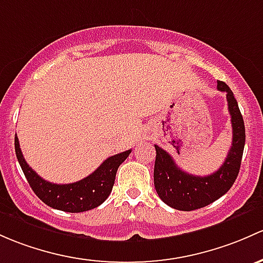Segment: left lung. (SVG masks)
Wrapping results in <instances>:
<instances>
[{
    "label": "left lung",
    "mask_w": 263,
    "mask_h": 263,
    "mask_svg": "<svg viewBox=\"0 0 263 263\" xmlns=\"http://www.w3.org/2000/svg\"><path fill=\"white\" fill-rule=\"evenodd\" d=\"M218 90L227 93L233 139L228 156L215 173L208 176L185 173L166 151L155 145V189L165 204L178 211L190 212L206 206L224 195L238 176L246 141L245 122L231 88L224 82L218 81Z\"/></svg>",
    "instance_id": "left-lung-1"
}]
</instances>
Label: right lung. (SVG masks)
<instances>
[{
	"instance_id": "obj_1",
	"label": "right lung",
	"mask_w": 263,
	"mask_h": 263,
	"mask_svg": "<svg viewBox=\"0 0 263 263\" xmlns=\"http://www.w3.org/2000/svg\"><path fill=\"white\" fill-rule=\"evenodd\" d=\"M15 151L25 178L39 199L51 208L69 213L87 212L101 205L112 192L118 167L131 154V150H127L108 157L95 173L77 182L54 184L44 180L27 165L17 136H15Z\"/></svg>"
}]
</instances>
